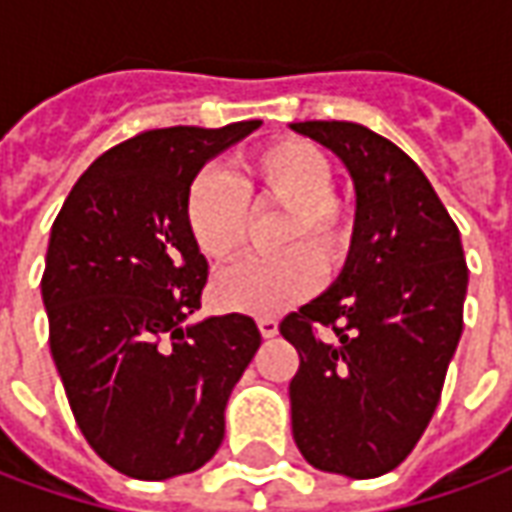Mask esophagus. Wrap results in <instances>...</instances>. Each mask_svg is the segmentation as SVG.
I'll use <instances>...</instances> for the list:
<instances>
[{
  "instance_id": "1",
  "label": "esophagus",
  "mask_w": 512,
  "mask_h": 512,
  "mask_svg": "<svg viewBox=\"0 0 512 512\" xmlns=\"http://www.w3.org/2000/svg\"><path fill=\"white\" fill-rule=\"evenodd\" d=\"M257 330H260L263 338H274V335L280 332V327H277V321H274V318H260V321H257Z\"/></svg>"
}]
</instances>
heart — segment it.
Instances as JSON below:
<instances>
[{"instance_id": "1", "label": "heart", "mask_w": 512, "mask_h": 512, "mask_svg": "<svg viewBox=\"0 0 512 512\" xmlns=\"http://www.w3.org/2000/svg\"><path fill=\"white\" fill-rule=\"evenodd\" d=\"M330 157L302 138L260 146L241 163V174L205 169L185 194V221L199 252L230 260L241 252L249 202L288 210L277 244L280 255L249 257L221 271L213 285L224 310L277 316L316 291L321 271H338L355 249V207L332 191Z\"/></svg>"}]
</instances>
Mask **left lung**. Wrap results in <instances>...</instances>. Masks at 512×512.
I'll list each match as a JSON object with an SVG mask.
<instances>
[{
    "label": "left lung",
    "mask_w": 512,
    "mask_h": 512,
    "mask_svg": "<svg viewBox=\"0 0 512 512\" xmlns=\"http://www.w3.org/2000/svg\"><path fill=\"white\" fill-rule=\"evenodd\" d=\"M355 182V249L327 291L282 318L299 352L293 441L318 471L382 477L424 435L463 332L460 230L416 163L363 124L299 121ZM330 329V336H321Z\"/></svg>",
    "instance_id": "8db88e82"
}]
</instances>
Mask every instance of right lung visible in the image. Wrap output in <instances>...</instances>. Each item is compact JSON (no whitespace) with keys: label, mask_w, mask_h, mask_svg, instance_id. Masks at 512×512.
I'll use <instances>...</instances> for the list:
<instances>
[{"label":"right lung","mask_w":512,"mask_h":512,"mask_svg":"<svg viewBox=\"0 0 512 512\" xmlns=\"http://www.w3.org/2000/svg\"><path fill=\"white\" fill-rule=\"evenodd\" d=\"M260 121L146 130L96 157L57 213L41 280L49 349L77 427L135 480L191 474L224 441V407L260 330L227 313L191 324L207 260L185 194Z\"/></svg>","instance_id":"right-lung-1"}]
</instances>
